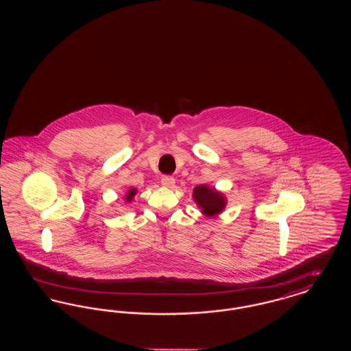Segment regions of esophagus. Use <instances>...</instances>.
Instances as JSON below:
<instances>
[{"instance_id":"1","label":"esophagus","mask_w":351,"mask_h":351,"mask_svg":"<svg viewBox=\"0 0 351 351\" xmlns=\"http://www.w3.org/2000/svg\"><path fill=\"white\" fill-rule=\"evenodd\" d=\"M160 183L163 186H167V188H172L173 185H175V179L172 178V176H163L162 178V180H160Z\"/></svg>"}]
</instances>
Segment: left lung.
<instances>
[{
	"label": "left lung",
	"mask_w": 351,
	"mask_h": 351,
	"mask_svg": "<svg viewBox=\"0 0 351 351\" xmlns=\"http://www.w3.org/2000/svg\"><path fill=\"white\" fill-rule=\"evenodd\" d=\"M193 197L206 216H216L225 208V199L217 191L199 185L193 189Z\"/></svg>",
	"instance_id": "obj_1"
}]
</instances>
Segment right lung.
Returning <instances> with one entry per match:
<instances>
[{
  "label": "right lung",
  "instance_id": "1",
  "mask_svg": "<svg viewBox=\"0 0 351 351\" xmlns=\"http://www.w3.org/2000/svg\"><path fill=\"white\" fill-rule=\"evenodd\" d=\"M134 195H135V189H130V191H129V193L126 195V200H132V199H133Z\"/></svg>",
  "mask_w": 351,
  "mask_h": 351
}]
</instances>
